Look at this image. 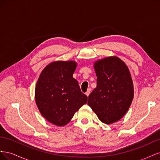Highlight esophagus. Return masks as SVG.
Masks as SVG:
<instances>
[{"instance_id": "34e87169", "label": "esophagus", "mask_w": 160, "mask_h": 160, "mask_svg": "<svg viewBox=\"0 0 160 160\" xmlns=\"http://www.w3.org/2000/svg\"><path fill=\"white\" fill-rule=\"evenodd\" d=\"M90 93H91V89H90V88H88V91H87V92H86V93H85V95L88 97V96L89 95Z\"/></svg>"}]
</instances>
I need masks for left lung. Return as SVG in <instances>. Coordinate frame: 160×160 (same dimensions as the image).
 I'll return each instance as SVG.
<instances>
[{"label":"left lung","mask_w":160,"mask_h":160,"mask_svg":"<svg viewBox=\"0 0 160 160\" xmlns=\"http://www.w3.org/2000/svg\"><path fill=\"white\" fill-rule=\"evenodd\" d=\"M97 87L89 95L88 105L101 122L111 124L127 113L133 98V85L128 67L117 57L94 63Z\"/></svg>","instance_id":"1"}]
</instances>
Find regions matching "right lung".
Returning <instances> with one entry per match:
<instances>
[{"label":"right lung","mask_w":160,"mask_h":160,"mask_svg":"<svg viewBox=\"0 0 160 160\" xmlns=\"http://www.w3.org/2000/svg\"><path fill=\"white\" fill-rule=\"evenodd\" d=\"M76 67L77 62L72 61L52 62L42 71L36 84L38 110L48 122L57 126L68 123L88 101L72 77Z\"/></svg>","instance_id":"obj_1"}]
</instances>
